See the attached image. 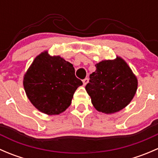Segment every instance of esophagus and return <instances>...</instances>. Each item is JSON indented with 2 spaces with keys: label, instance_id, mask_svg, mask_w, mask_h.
Here are the masks:
<instances>
[{
  "label": "esophagus",
  "instance_id": "34e87169",
  "mask_svg": "<svg viewBox=\"0 0 158 158\" xmlns=\"http://www.w3.org/2000/svg\"><path fill=\"white\" fill-rule=\"evenodd\" d=\"M82 82H83V85H86V84L89 82V79H88V78H85V79H84L83 80H82Z\"/></svg>",
  "mask_w": 158,
  "mask_h": 158
}]
</instances>
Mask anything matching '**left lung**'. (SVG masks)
I'll list each match as a JSON object with an SVG mask.
<instances>
[{
	"label": "left lung",
	"instance_id": "1",
	"mask_svg": "<svg viewBox=\"0 0 158 158\" xmlns=\"http://www.w3.org/2000/svg\"><path fill=\"white\" fill-rule=\"evenodd\" d=\"M89 76L85 90L98 111L111 114L130 103L138 88V80L131 69L120 57L95 64Z\"/></svg>",
	"mask_w": 158,
	"mask_h": 158
}]
</instances>
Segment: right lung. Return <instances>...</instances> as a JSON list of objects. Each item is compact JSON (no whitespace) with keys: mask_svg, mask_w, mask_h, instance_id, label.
Returning <instances> with one entry per match:
<instances>
[{"mask_svg":"<svg viewBox=\"0 0 158 158\" xmlns=\"http://www.w3.org/2000/svg\"><path fill=\"white\" fill-rule=\"evenodd\" d=\"M82 85L73 64L59 56H50L47 52L36 57L23 78L25 92L32 104L50 115L67 109Z\"/></svg>","mask_w":158,"mask_h":158,"instance_id":"right-lung-1","label":"right lung"}]
</instances>
